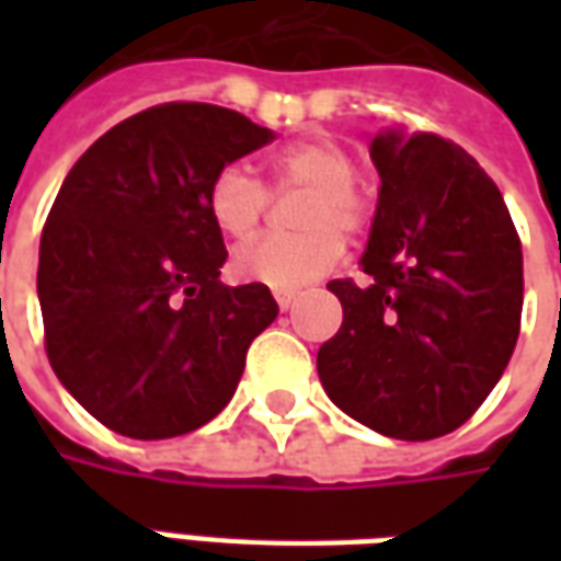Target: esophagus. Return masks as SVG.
Listing matches in <instances>:
<instances>
[{"mask_svg":"<svg viewBox=\"0 0 561 561\" xmlns=\"http://www.w3.org/2000/svg\"><path fill=\"white\" fill-rule=\"evenodd\" d=\"M273 297H276V304H279L282 312H288L294 306V300H297V291H273Z\"/></svg>","mask_w":561,"mask_h":561,"instance_id":"obj_1","label":"esophagus"}]
</instances>
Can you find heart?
Segmentation results:
<instances>
[{"label":"heart","instance_id":"obj_1","mask_svg":"<svg viewBox=\"0 0 561 561\" xmlns=\"http://www.w3.org/2000/svg\"><path fill=\"white\" fill-rule=\"evenodd\" d=\"M357 156L336 138H306L267 159V185L243 164H225L207 188V216L225 240L255 237L270 209V192L306 188L297 207V233H273L243 245L231 273L279 291L324 276L342 257V238L357 237L373 219V192L357 176Z\"/></svg>","mask_w":561,"mask_h":561}]
</instances>
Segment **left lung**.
I'll use <instances>...</instances> for the list:
<instances>
[{"label":"left lung","mask_w":561,"mask_h":561,"mask_svg":"<svg viewBox=\"0 0 561 561\" xmlns=\"http://www.w3.org/2000/svg\"><path fill=\"white\" fill-rule=\"evenodd\" d=\"M366 282L333 279L342 328L318 348L328 397L390 438L426 442L478 412L519 336L523 249L502 192L433 131L381 128Z\"/></svg>","instance_id":"1"}]
</instances>
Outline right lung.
Returning a JSON list of instances; mask_svg holds the SVG:
<instances>
[{
    "mask_svg": "<svg viewBox=\"0 0 561 561\" xmlns=\"http://www.w3.org/2000/svg\"><path fill=\"white\" fill-rule=\"evenodd\" d=\"M273 140L237 111L168 102L128 116L68 171L38 252L44 352L68 393L128 438L192 433L228 405L279 306L221 285L213 176Z\"/></svg>",
    "mask_w": 561,
    "mask_h": 561,
    "instance_id": "add662e5",
    "label": "right lung"
}]
</instances>
